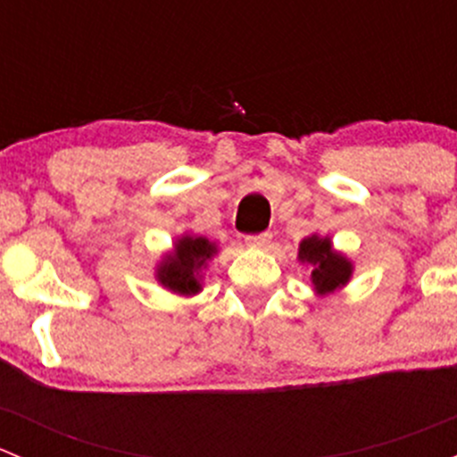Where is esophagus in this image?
I'll return each mask as SVG.
<instances>
[{
	"label": "esophagus",
	"mask_w": 457,
	"mask_h": 457,
	"mask_svg": "<svg viewBox=\"0 0 457 457\" xmlns=\"http://www.w3.org/2000/svg\"><path fill=\"white\" fill-rule=\"evenodd\" d=\"M270 241H271V234L270 232L250 234V237H245V245L247 247H265Z\"/></svg>",
	"instance_id": "esophagus-1"
}]
</instances>
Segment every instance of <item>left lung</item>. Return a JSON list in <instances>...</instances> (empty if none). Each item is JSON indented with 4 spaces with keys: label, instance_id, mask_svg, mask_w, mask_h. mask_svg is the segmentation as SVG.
<instances>
[{
    "label": "left lung",
    "instance_id": "1",
    "mask_svg": "<svg viewBox=\"0 0 457 457\" xmlns=\"http://www.w3.org/2000/svg\"><path fill=\"white\" fill-rule=\"evenodd\" d=\"M298 258L303 262L307 261L310 265H314V270H312V283H314V287L320 294L334 292L340 285L347 283L349 276H352V262L331 250L329 238H305L301 243V247H298Z\"/></svg>",
    "mask_w": 457,
    "mask_h": 457
}]
</instances>
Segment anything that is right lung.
<instances>
[{
	"instance_id": "right-lung-1",
	"label": "right lung",
	"mask_w": 457,
	"mask_h": 457,
	"mask_svg": "<svg viewBox=\"0 0 457 457\" xmlns=\"http://www.w3.org/2000/svg\"><path fill=\"white\" fill-rule=\"evenodd\" d=\"M216 252L207 238L183 237L174 247V254L165 258L159 267V280L177 294H196L201 289L199 271L205 261Z\"/></svg>"
}]
</instances>
